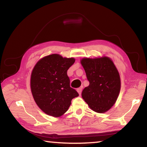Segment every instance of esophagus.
<instances>
[{"label":"esophagus","mask_w":147,"mask_h":147,"mask_svg":"<svg viewBox=\"0 0 147 147\" xmlns=\"http://www.w3.org/2000/svg\"><path fill=\"white\" fill-rule=\"evenodd\" d=\"M76 90H77V92H78L79 94H81V92H82V88H81V87L78 88V89H76Z\"/></svg>","instance_id":"esophagus-1"}]
</instances>
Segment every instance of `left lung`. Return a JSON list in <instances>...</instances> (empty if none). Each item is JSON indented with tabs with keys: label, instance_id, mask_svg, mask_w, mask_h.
I'll list each match as a JSON object with an SVG mask.
<instances>
[{
	"label": "left lung",
	"instance_id": "obj_1",
	"mask_svg": "<svg viewBox=\"0 0 147 147\" xmlns=\"http://www.w3.org/2000/svg\"><path fill=\"white\" fill-rule=\"evenodd\" d=\"M80 63L89 82L82 92V98L96 113H106L115 104L121 89L118 69L107 57L84 58Z\"/></svg>",
	"mask_w": 147,
	"mask_h": 147
}]
</instances>
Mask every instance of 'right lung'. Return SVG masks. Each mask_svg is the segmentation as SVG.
I'll return each mask as SVG.
<instances>
[{"instance_id":"obj_1","label":"right lung","mask_w":147,"mask_h":147,"mask_svg":"<svg viewBox=\"0 0 147 147\" xmlns=\"http://www.w3.org/2000/svg\"><path fill=\"white\" fill-rule=\"evenodd\" d=\"M75 62L74 58H63L58 54L44 57L32 71L30 86L36 105L47 115L58 118L68 110L71 100L78 96L70 87L67 72Z\"/></svg>"}]
</instances>
